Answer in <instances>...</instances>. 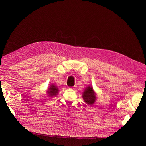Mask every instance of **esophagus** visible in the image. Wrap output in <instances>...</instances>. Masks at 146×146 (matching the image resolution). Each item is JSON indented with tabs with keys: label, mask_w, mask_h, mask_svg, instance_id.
<instances>
[{
	"label": "esophagus",
	"mask_w": 146,
	"mask_h": 146,
	"mask_svg": "<svg viewBox=\"0 0 146 146\" xmlns=\"http://www.w3.org/2000/svg\"><path fill=\"white\" fill-rule=\"evenodd\" d=\"M70 89H71L72 90H75V89H76V88H75V87H72V88H70Z\"/></svg>",
	"instance_id": "obj_1"
}]
</instances>
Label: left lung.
<instances>
[{"label": "left lung", "mask_w": 146, "mask_h": 146, "mask_svg": "<svg viewBox=\"0 0 146 146\" xmlns=\"http://www.w3.org/2000/svg\"><path fill=\"white\" fill-rule=\"evenodd\" d=\"M82 98L84 101L88 105H93L96 100V94L91 85L88 86L82 94Z\"/></svg>", "instance_id": "obj_1"}]
</instances>
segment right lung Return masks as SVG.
<instances>
[{"label": "right lung", "instance_id": "add662e5", "mask_svg": "<svg viewBox=\"0 0 146 146\" xmlns=\"http://www.w3.org/2000/svg\"><path fill=\"white\" fill-rule=\"evenodd\" d=\"M46 92H47V96L48 97H55L58 95L59 92V89L57 86H56L54 83H51L48 88Z\"/></svg>", "mask_w": 146, "mask_h": 146}]
</instances>
